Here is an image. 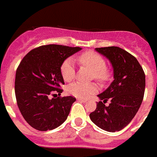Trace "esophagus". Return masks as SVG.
<instances>
[{
	"label": "esophagus",
	"mask_w": 157,
	"mask_h": 157,
	"mask_svg": "<svg viewBox=\"0 0 157 157\" xmlns=\"http://www.w3.org/2000/svg\"><path fill=\"white\" fill-rule=\"evenodd\" d=\"M77 100H78V101H80V102H83V103H86V102L88 101V100H87V99H80V98H78V99H77Z\"/></svg>",
	"instance_id": "esophagus-1"
}]
</instances>
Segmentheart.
I'll return each mask as SVG.
<instances>
[{
	"label": "heart",
	"mask_w": 157,
	"mask_h": 157,
	"mask_svg": "<svg viewBox=\"0 0 157 157\" xmlns=\"http://www.w3.org/2000/svg\"><path fill=\"white\" fill-rule=\"evenodd\" d=\"M79 64L92 72L91 77L96 80L101 84H104L112 77V73L106 66V61L100 54L93 51L83 53L77 58ZM61 75L66 82L73 80L75 77V67L70 59L65 60L61 65ZM69 94L80 99H86L92 94L97 92V86L95 83L81 84L75 82L69 84L67 88Z\"/></svg>",
	"instance_id": "obj_1"
}]
</instances>
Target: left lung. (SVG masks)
I'll return each mask as SVG.
<instances>
[{"instance_id":"8db88e82","label":"left lung","mask_w":157,"mask_h":157,"mask_svg":"<svg viewBox=\"0 0 157 157\" xmlns=\"http://www.w3.org/2000/svg\"><path fill=\"white\" fill-rule=\"evenodd\" d=\"M113 68L114 80L104 92L98 95L100 100L89 114L98 127L108 132L119 131L131 122L142 103L145 75L135 57L118 46L95 48ZM108 99V106L104 103Z\"/></svg>"}]
</instances>
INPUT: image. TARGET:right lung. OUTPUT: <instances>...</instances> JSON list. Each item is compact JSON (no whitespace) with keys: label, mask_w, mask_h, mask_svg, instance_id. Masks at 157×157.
Listing matches in <instances>:
<instances>
[{"label":"right lung","mask_w":157,"mask_h":157,"mask_svg":"<svg viewBox=\"0 0 157 157\" xmlns=\"http://www.w3.org/2000/svg\"><path fill=\"white\" fill-rule=\"evenodd\" d=\"M80 50V47L46 45L33 49L23 58L16 73L15 94L20 113L31 127L51 130L67 119L76 99H50V95H60L63 92L61 65Z\"/></svg>","instance_id":"add662e5"}]
</instances>
